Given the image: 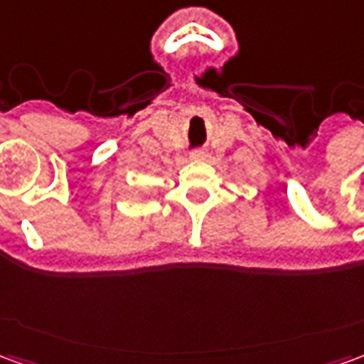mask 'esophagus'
Here are the masks:
<instances>
[{"mask_svg": "<svg viewBox=\"0 0 364 364\" xmlns=\"http://www.w3.org/2000/svg\"><path fill=\"white\" fill-rule=\"evenodd\" d=\"M206 154L203 150H195L193 154H191V159H195V161H198V159H205Z\"/></svg>", "mask_w": 364, "mask_h": 364, "instance_id": "obj_1", "label": "esophagus"}]
</instances>
